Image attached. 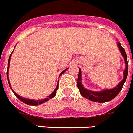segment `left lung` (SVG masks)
<instances>
[{
	"label": "left lung",
	"mask_w": 133,
	"mask_h": 133,
	"mask_svg": "<svg viewBox=\"0 0 133 133\" xmlns=\"http://www.w3.org/2000/svg\"><path fill=\"white\" fill-rule=\"evenodd\" d=\"M117 46L119 48L122 55L124 57L125 64H126V68H125L124 71L123 72V75H124L123 79L121 81L120 83L116 87H113L112 89H103L100 91H91L89 89H87L85 87H84L83 85H82L81 70V68H79V73H78L77 81V87L79 89L80 94L82 96L87 98V99H89L91 101L102 103V102H109V101L113 100V98H115L117 96L119 91L122 90L123 86H124V84L126 81L127 75H128V61H127V56H126L124 48H122V46H121L119 42H117Z\"/></svg>",
	"instance_id": "left-lung-1"
}]
</instances>
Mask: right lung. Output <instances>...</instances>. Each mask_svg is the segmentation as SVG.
Here are the masks:
<instances>
[{
  "label": "right lung",
  "instance_id": "obj_1",
  "mask_svg": "<svg viewBox=\"0 0 133 133\" xmlns=\"http://www.w3.org/2000/svg\"><path fill=\"white\" fill-rule=\"evenodd\" d=\"M11 55H12V53L11 54L10 56H9V61H8V65H7V81H8V83H9V87H10L11 89L13 91V89H11V84H10V82H9V76H8V71H9V63H10V59H11ZM68 68H66L65 70H64L63 71H62V72H61V74H60V75H59V76H61V75H62V74L64 73L65 71H66L67 70H68ZM58 83H59V81H58ZM58 88H59V84H57V87H56L55 89L54 90L53 92L52 93V94H50L48 96V98H45V99H42V100H31V99H28V98H22V96H19L18 94H17L16 92H14V91H13V92H14V94H15V96H16L17 98L19 99L20 100H21L22 102H24V103H25V104H28V105H31V106H37V105H39V104H42V103H44V102H46V101H48V100H49L50 99H52V98H53L55 96H56V94H57V90L58 89Z\"/></svg>",
  "mask_w": 133,
  "mask_h": 133
}]
</instances>
